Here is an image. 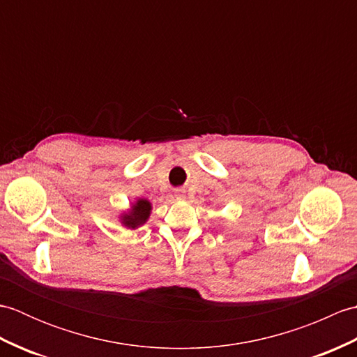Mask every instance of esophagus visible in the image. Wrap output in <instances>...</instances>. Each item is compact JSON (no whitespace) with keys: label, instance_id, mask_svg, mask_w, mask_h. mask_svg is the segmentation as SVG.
Here are the masks:
<instances>
[{"label":"esophagus","instance_id":"esophagus-1","mask_svg":"<svg viewBox=\"0 0 357 357\" xmlns=\"http://www.w3.org/2000/svg\"><path fill=\"white\" fill-rule=\"evenodd\" d=\"M173 196H174V199H184L185 193H184V190H176Z\"/></svg>","mask_w":357,"mask_h":357}]
</instances>
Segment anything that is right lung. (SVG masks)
Masks as SVG:
<instances>
[{
  "mask_svg": "<svg viewBox=\"0 0 357 357\" xmlns=\"http://www.w3.org/2000/svg\"><path fill=\"white\" fill-rule=\"evenodd\" d=\"M151 202L146 198H139L136 199L130 204V207H128L123 213L118 215L119 222L123 227L128 230H136L142 227L149 221V218L151 215Z\"/></svg>",
  "mask_w": 357,
  "mask_h": 357,
  "instance_id": "obj_1",
  "label": "right lung"
}]
</instances>
